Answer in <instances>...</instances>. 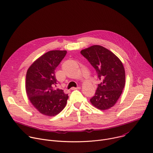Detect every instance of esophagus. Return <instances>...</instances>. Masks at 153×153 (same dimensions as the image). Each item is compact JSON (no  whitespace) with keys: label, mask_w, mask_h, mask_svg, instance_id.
Returning a JSON list of instances; mask_svg holds the SVG:
<instances>
[{"label":"esophagus","mask_w":153,"mask_h":153,"mask_svg":"<svg viewBox=\"0 0 153 153\" xmlns=\"http://www.w3.org/2000/svg\"><path fill=\"white\" fill-rule=\"evenodd\" d=\"M81 88L79 86H78L76 88H72V90H75V89H79Z\"/></svg>","instance_id":"1"}]
</instances>
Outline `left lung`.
<instances>
[{"label":"left lung","mask_w":153,"mask_h":153,"mask_svg":"<svg viewBox=\"0 0 153 153\" xmlns=\"http://www.w3.org/2000/svg\"><path fill=\"white\" fill-rule=\"evenodd\" d=\"M81 53L95 68L101 80L90 100L91 104L102 111L112 108L120 97L125 84V71L122 61L111 51L99 45L83 49Z\"/></svg>","instance_id":"left-lung-1"}]
</instances>
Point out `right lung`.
Returning <instances> with one entry per match:
<instances>
[{
	"instance_id": "add662e5",
	"label": "right lung",
	"mask_w": 153,
	"mask_h": 153,
	"mask_svg": "<svg viewBox=\"0 0 153 153\" xmlns=\"http://www.w3.org/2000/svg\"><path fill=\"white\" fill-rule=\"evenodd\" d=\"M66 53V50L49 51L34 61L27 70V95L33 106L43 115L55 116L66 105L68 94L55 88L57 83L55 71Z\"/></svg>"
}]
</instances>
